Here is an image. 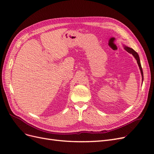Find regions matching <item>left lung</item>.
<instances>
[{
	"label": "left lung",
	"instance_id": "8db88e82",
	"mask_svg": "<svg viewBox=\"0 0 154 154\" xmlns=\"http://www.w3.org/2000/svg\"><path fill=\"white\" fill-rule=\"evenodd\" d=\"M123 48L124 49L127 51L128 53L132 54L134 57L135 58V59H136L137 60V63L138 64L139 66V69H140L141 71V76H142V81H143V69H142V67H141V62H140V59H139V54L135 51L133 49L130 48L129 47H128V46H126V45H123Z\"/></svg>",
	"mask_w": 154,
	"mask_h": 154
}]
</instances>
